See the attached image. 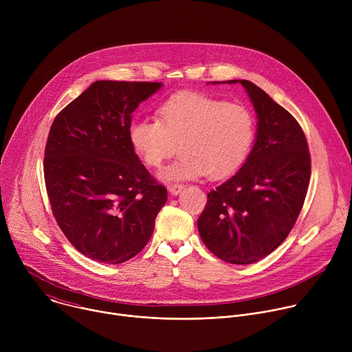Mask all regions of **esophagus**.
Here are the masks:
<instances>
[{
    "mask_svg": "<svg viewBox=\"0 0 352 352\" xmlns=\"http://www.w3.org/2000/svg\"><path fill=\"white\" fill-rule=\"evenodd\" d=\"M184 188H185V185H182V184H173L168 186V190L171 195H178V193H181V190Z\"/></svg>",
    "mask_w": 352,
    "mask_h": 352,
    "instance_id": "esophagus-1",
    "label": "esophagus"
}]
</instances>
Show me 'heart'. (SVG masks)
<instances>
[{
  "instance_id": "obj_1",
  "label": "heart",
  "mask_w": 352,
  "mask_h": 352,
  "mask_svg": "<svg viewBox=\"0 0 352 352\" xmlns=\"http://www.w3.org/2000/svg\"><path fill=\"white\" fill-rule=\"evenodd\" d=\"M255 136L256 121L248 107L196 93L168 98L157 120L136 118L129 125L131 143L150 168H160L178 146L181 156L160 173L166 182L236 173L252 152Z\"/></svg>"
}]
</instances>
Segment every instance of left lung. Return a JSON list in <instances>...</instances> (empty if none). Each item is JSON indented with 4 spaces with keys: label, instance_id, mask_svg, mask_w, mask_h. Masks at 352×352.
I'll return each instance as SVG.
<instances>
[{
    "label": "left lung",
    "instance_id": "1",
    "mask_svg": "<svg viewBox=\"0 0 352 352\" xmlns=\"http://www.w3.org/2000/svg\"><path fill=\"white\" fill-rule=\"evenodd\" d=\"M241 83L256 116V140L245 164L208 193L197 230L213 255L250 265L283 243L292 230L311 179V155L298 121L259 86Z\"/></svg>",
    "mask_w": 352,
    "mask_h": 352
}]
</instances>
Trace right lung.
<instances>
[{
    "instance_id": "add662e5",
    "label": "right lung",
    "mask_w": 352,
    "mask_h": 352,
    "mask_svg": "<svg viewBox=\"0 0 352 352\" xmlns=\"http://www.w3.org/2000/svg\"><path fill=\"white\" fill-rule=\"evenodd\" d=\"M159 82L97 80L53 121L44 181L58 227L85 256L109 265L146 246L167 202L129 139L132 113Z\"/></svg>"
}]
</instances>
